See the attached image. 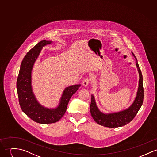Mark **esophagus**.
Segmentation results:
<instances>
[{"label":"esophagus","mask_w":157,"mask_h":157,"mask_svg":"<svg viewBox=\"0 0 157 157\" xmlns=\"http://www.w3.org/2000/svg\"><path fill=\"white\" fill-rule=\"evenodd\" d=\"M90 82H91V79L90 78H85V79L83 80L82 85L85 86H87L90 83Z\"/></svg>","instance_id":"obj_1"}]
</instances>
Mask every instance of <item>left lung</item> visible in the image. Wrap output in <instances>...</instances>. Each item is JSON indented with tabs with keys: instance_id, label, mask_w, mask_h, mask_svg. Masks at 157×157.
I'll return each mask as SVG.
<instances>
[{
	"instance_id": "1",
	"label": "left lung",
	"mask_w": 157,
	"mask_h": 157,
	"mask_svg": "<svg viewBox=\"0 0 157 157\" xmlns=\"http://www.w3.org/2000/svg\"><path fill=\"white\" fill-rule=\"evenodd\" d=\"M132 54L136 60V66L139 73V88L137 96L135 98L133 104L130 106V108L118 112L103 113L100 112L97 108L94 97L93 95H91V100L90 104L91 115L94 120L100 125L109 128H117L127 125L133 120L143 104L144 97L143 76L139 68L137 59L133 52Z\"/></svg>"
}]
</instances>
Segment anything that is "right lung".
I'll use <instances>...</instances> for the list:
<instances>
[{"label":"right lung","mask_w":157,"mask_h":157,"mask_svg":"<svg viewBox=\"0 0 157 157\" xmlns=\"http://www.w3.org/2000/svg\"><path fill=\"white\" fill-rule=\"evenodd\" d=\"M52 42L43 40L25 55L21 62L17 81L19 103L24 113L33 121L40 124H51L59 121L64 115L69 101L81 85H74L64 89L59 105L55 109L41 106L36 100L32 88V71L43 47Z\"/></svg>","instance_id":"1"}]
</instances>
